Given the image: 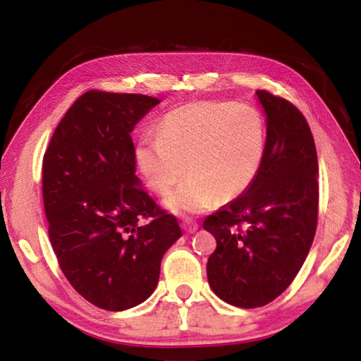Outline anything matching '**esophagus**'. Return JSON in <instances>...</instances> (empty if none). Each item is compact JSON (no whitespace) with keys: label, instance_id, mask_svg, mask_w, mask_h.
Returning a JSON list of instances; mask_svg holds the SVG:
<instances>
[{"label":"esophagus","instance_id":"esophagus-1","mask_svg":"<svg viewBox=\"0 0 361 361\" xmlns=\"http://www.w3.org/2000/svg\"><path fill=\"white\" fill-rule=\"evenodd\" d=\"M181 228H183V231L186 232V234H192V232H195L199 229V226H197V223H192V221H185L181 224Z\"/></svg>","mask_w":361,"mask_h":361}]
</instances>
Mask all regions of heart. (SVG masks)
I'll return each mask as SVG.
<instances>
[{"instance_id":"b5f03b06","label":"heart","mask_w":361,"mask_h":361,"mask_svg":"<svg viewBox=\"0 0 361 361\" xmlns=\"http://www.w3.org/2000/svg\"><path fill=\"white\" fill-rule=\"evenodd\" d=\"M266 154V122L258 109L232 102H194L166 114L157 137L140 140V172L176 213H202L252 186Z\"/></svg>"}]
</instances>
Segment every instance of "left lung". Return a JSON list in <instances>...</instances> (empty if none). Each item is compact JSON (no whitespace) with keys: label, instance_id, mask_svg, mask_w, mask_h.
I'll list each match as a JSON object with an SVG mask.
<instances>
[{"label":"left lung","instance_id":"obj_1","mask_svg":"<svg viewBox=\"0 0 361 361\" xmlns=\"http://www.w3.org/2000/svg\"><path fill=\"white\" fill-rule=\"evenodd\" d=\"M266 114V154L245 192L207 216L216 239L207 262L213 293L235 307H261L288 288L312 247L319 215V161L296 106L256 90Z\"/></svg>","mask_w":361,"mask_h":361}]
</instances>
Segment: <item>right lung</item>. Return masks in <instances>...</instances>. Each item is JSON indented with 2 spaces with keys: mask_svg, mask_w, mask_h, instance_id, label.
I'll list each match as a JSON object with an SVG mask.
<instances>
[{
  "mask_svg": "<svg viewBox=\"0 0 361 361\" xmlns=\"http://www.w3.org/2000/svg\"><path fill=\"white\" fill-rule=\"evenodd\" d=\"M159 99L89 90L60 121L42 161L49 239L73 288L105 310L156 290L164 253L181 237L135 175L130 133ZM145 217L150 221L141 224Z\"/></svg>",
  "mask_w": 361,
  "mask_h": 361,
  "instance_id": "add662e5",
  "label": "right lung"
}]
</instances>
